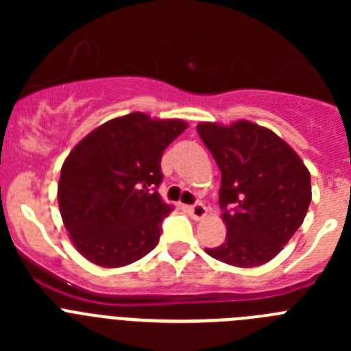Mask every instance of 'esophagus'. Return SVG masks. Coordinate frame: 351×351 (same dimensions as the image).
<instances>
[{
    "mask_svg": "<svg viewBox=\"0 0 351 351\" xmlns=\"http://www.w3.org/2000/svg\"><path fill=\"white\" fill-rule=\"evenodd\" d=\"M190 214L191 216H193L195 219H202V218H206V214H207V207L204 206L202 202H197V204H193V206H190Z\"/></svg>",
    "mask_w": 351,
    "mask_h": 351,
    "instance_id": "34e87169",
    "label": "esophagus"
}]
</instances>
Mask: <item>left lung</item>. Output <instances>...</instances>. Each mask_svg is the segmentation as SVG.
Masks as SVG:
<instances>
[{
    "instance_id": "1",
    "label": "left lung",
    "mask_w": 351,
    "mask_h": 351,
    "mask_svg": "<svg viewBox=\"0 0 351 351\" xmlns=\"http://www.w3.org/2000/svg\"><path fill=\"white\" fill-rule=\"evenodd\" d=\"M197 132L221 170L219 206L226 226L225 243L206 253L235 267L267 263L306 218L309 170L283 138L251 121L200 123Z\"/></svg>"
}]
</instances>
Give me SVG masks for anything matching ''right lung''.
Segmentation results:
<instances>
[{
	"instance_id": "right-lung-1",
	"label": "right lung",
	"mask_w": 351,
	"mask_h": 351,
	"mask_svg": "<svg viewBox=\"0 0 351 351\" xmlns=\"http://www.w3.org/2000/svg\"><path fill=\"white\" fill-rule=\"evenodd\" d=\"M188 128L182 119L132 112L82 138L64 160L58 202L71 243L100 267H123L156 247L172 206L156 188L161 156Z\"/></svg>"
}]
</instances>
